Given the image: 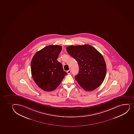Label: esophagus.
<instances>
[{
    "label": "esophagus",
    "instance_id": "obj_1",
    "mask_svg": "<svg viewBox=\"0 0 134 134\" xmlns=\"http://www.w3.org/2000/svg\"><path fill=\"white\" fill-rule=\"evenodd\" d=\"M71 72V69H69V70L67 71V74H70Z\"/></svg>",
    "mask_w": 134,
    "mask_h": 134
}]
</instances>
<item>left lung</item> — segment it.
Segmentation results:
<instances>
[{
    "mask_svg": "<svg viewBox=\"0 0 134 134\" xmlns=\"http://www.w3.org/2000/svg\"><path fill=\"white\" fill-rule=\"evenodd\" d=\"M66 51L79 65V72L75 78L79 85L87 91H92L99 87L107 72L102 55L88 44L69 46Z\"/></svg>",
    "mask_w": 134,
    "mask_h": 134,
    "instance_id": "1",
    "label": "left lung"
}]
</instances>
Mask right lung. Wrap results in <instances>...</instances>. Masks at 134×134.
Masks as SVG:
<instances>
[{
    "label": "right lung",
    "mask_w": 134,
    "mask_h": 134,
    "mask_svg": "<svg viewBox=\"0 0 134 134\" xmlns=\"http://www.w3.org/2000/svg\"><path fill=\"white\" fill-rule=\"evenodd\" d=\"M62 49L58 45H49L36 52L31 62L32 76L36 85L45 91L56 89L67 75L57 60Z\"/></svg>",
    "instance_id": "right-lung-1"
}]
</instances>
